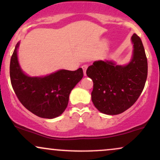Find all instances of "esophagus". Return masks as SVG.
<instances>
[{"mask_svg": "<svg viewBox=\"0 0 160 160\" xmlns=\"http://www.w3.org/2000/svg\"><path fill=\"white\" fill-rule=\"evenodd\" d=\"M87 68H88L87 65H83L82 66V68L83 70V74L85 75V76L86 75V69H87Z\"/></svg>", "mask_w": 160, "mask_h": 160, "instance_id": "esophagus-1", "label": "esophagus"}]
</instances>
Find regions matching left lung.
Instances as JSON below:
<instances>
[{
    "mask_svg": "<svg viewBox=\"0 0 160 160\" xmlns=\"http://www.w3.org/2000/svg\"><path fill=\"white\" fill-rule=\"evenodd\" d=\"M133 56L128 65L96 61L86 74L93 81L92 101L95 107L108 115L120 114L135 104L144 89L148 77V60L141 38L132 37Z\"/></svg>",
    "mask_w": 160,
    "mask_h": 160,
    "instance_id": "obj_1",
    "label": "left lung"
}]
</instances>
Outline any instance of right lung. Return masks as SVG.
Segmentation results:
<instances>
[{"label": "right lung", "mask_w": 160, "mask_h": 160, "mask_svg": "<svg viewBox=\"0 0 160 160\" xmlns=\"http://www.w3.org/2000/svg\"><path fill=\"white\" fill-rule=\"evenodd\" d=\"M18 43L10 59V75L12 89L19 102L38 117L52 119L65 111L71 90L83 77L81 68L76 71L60 70L41 78L23 73L17 58Z\"/></svg>", "instance_id": "add662e5"}]
</instances>
